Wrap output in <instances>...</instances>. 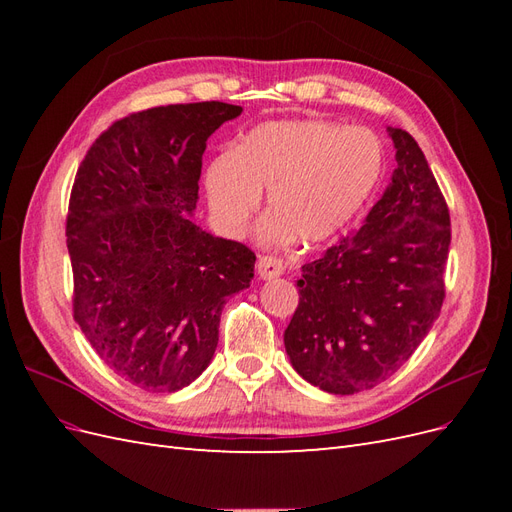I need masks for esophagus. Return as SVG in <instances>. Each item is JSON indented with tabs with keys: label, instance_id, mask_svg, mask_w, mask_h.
Returning a JSON list of instances; mask_svg holds the SVG:
<instances>
[{
	"label": "esophagus",
	"instance_id": "esophagus-1",
	"mask_svg": "<svg viewBox=\"0 0 512 512\" xmlns=\"http://www.w3.org/2000/svg\"><path fill=\"white\" fill-rule=\"evenodd\" d=\"M256 269L262 280H275V277H280L284 273V262L273 256H260L256 262Z\"/></svg>",
	"mask_w": 512,
	"mask_h": 512
}]
</instances>
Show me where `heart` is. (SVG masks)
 Instances as JSON below:
<instances>
[{
  "label": "heart",
  "instance_id": "b5f03b06",
  "mask_svg": "<svg viewBox=\"0 0 512 512\" xmlns=\"http://www.w3.org/2000/svg\"><path fill=\"white\" fill-rule=\"evenodd\" d=\"M384 175V145L376 132L322 119L267 121L205 170L215 222L230 237L250 228L267 190L269 215L260 241L305 247L335 239L374 196Z\"/></svg>",
  "mask_w": 512,
  "mask_h": 512
}]
</instances>
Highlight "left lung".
Returning <instances> with one entry per match:
<instances>
[{
	"label": "left lung",
	"instance_id": "1",
	"mask_svg": "<svg viewBox=\"0 0 512 512\" xmlns=\"http://www.w3.org/2000/svg\"><path fill=\"white\" fill-rule=\"evenodd\" d=\"M397 168L363 226L303 265L284 346L297 374L354 395L404 365L440 316L451 218L425 153L386 128Z\"/></svg>",
	"mask_w": 512,
	"mask_h": 512
}]
</instances>
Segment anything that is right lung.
I'll list each match as a JSON object with an SVG mask.
<instances>
[{
	"label": "right lung",
	"mask_w": 512,
	"mask_h": 512,
	"mask_svg": "<svg viewBox=\"0 0 512 512\" xmlns=\"http://www.w3.org/2000/svg\"><path fill=\"white\" fill-rule=\"evenodd\" d=\"M241 106L194 102L115 121L76 173L66 237L74 320L117 376L175 393L209 367L256 256L194 224L207 138Z\"/></svg>",
	"instance_id": "right-lung-1"
}]
</instances>
